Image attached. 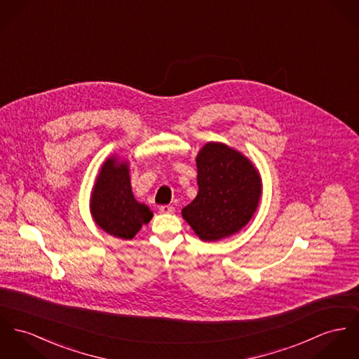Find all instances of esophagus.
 Instances as JSON below:
<instances>
[{"label": "esophagus", "mask_w": 359, "mask_h": 359, "mask_svg": "<svg viewBox=\"0 0 359 359\" xmlns=\"http://www.w3.org/2000/svg\"><path fill=\"white\" fill-rule=\"evenodd\" d=\"M158 210H160V213H165V215H170V213L175 212L173 206H169V205H161V206L158 208Z\"/></svg>", "instance_id": "esophagus-1"}]
</instances>
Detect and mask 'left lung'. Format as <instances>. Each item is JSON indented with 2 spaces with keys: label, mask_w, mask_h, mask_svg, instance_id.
<instances>
[{
  "label": "left lung",
  "mask_w": 359,
  "mask_h": 359,
  "mask_svg": "<svg viewBox=\"0 0 359 359\" xmlns=\"http://www.w3.org/2000/svg\"><path fill=\"white\" fill-rule=\"evenodd\" d=\"M198 194L183 210L202 241H219L242 229L252 217L259 196L261 179L239 151L210 142L198 157Z\"/></svg>",
  "instance_id": "8db88e82"
}]
</instances>
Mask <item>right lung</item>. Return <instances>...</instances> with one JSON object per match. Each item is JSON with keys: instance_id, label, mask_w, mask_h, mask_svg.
Returning <instances> with one entry per match:
<instances>
[{"instance_id": "right-lung-1", "label": "right lung", "mask_w": 359, "mask_h": 359, "mask_svg": "<svg viewBox=\"0 0 359 359\" xmlns=\"http://www.w3.org/2000/svg\"><path fill=\"white\" fill-rule=\"evenodd\" d=\"M91 215L105 232L124 241L133 239L151 220L150 209L133 195L127 163L107 160L91 195Z\"/></svg>"}]
</instances>
